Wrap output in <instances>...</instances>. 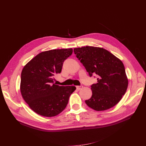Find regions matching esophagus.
Segmentation results:
<instances>
[{
  "mask_svg": "<svg viewBox=\"0 0 146 146\" xmlns=\"http://www.w3.org/2000/svg\"><path fill=\"white\" fill-rule=\"evenodd\" d=\"M83 88V86L82 85H78L76 86V88L78 90H81Z\"/></svg>",
  "mask_w": 146,
  "mask_h": 146,
  "instance_id": "obj_1",
  "label": "esophagus"
}]
</instances>
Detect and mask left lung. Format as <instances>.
<instances>
[{"mask_svg":"<svg viewBox=\"0 0 146 146\" xmlns=\"http://www.w3.org/2000/svg\"><path fill=\"white\" fill-rule=\"evenodd\" d=\"M74 52L89 76L97 75V83L91 85L92 95L85 100L86 104L97 111L114 107L124 95L128 86L122 62L101 48L84 46L75 48Z\"/></svg>","mask_w":146,"mask_h":146,"instance_id":"1","label":"left lung"}]
</instances>
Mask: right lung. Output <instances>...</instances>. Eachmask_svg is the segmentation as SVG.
<instances>
[{
	"label": "right lung",
	"instance_id": "add662e5",
	"mask_svg": "<svg viewBox=\"0 0 146 146\" xmlns=\"http://www.w3.org/2000/svg\"><path fill=\"white\" fill-rule=\"evenodd\" d=\"M73 49H52L42 52L23 68L21 76V92L31 109L40 115L54 117L68 103L75 86H59L54 76L60 73L65 60Z\"/></svg>",
	"mask_w": 146,
	"mask_h": 146
}]
</instances>
